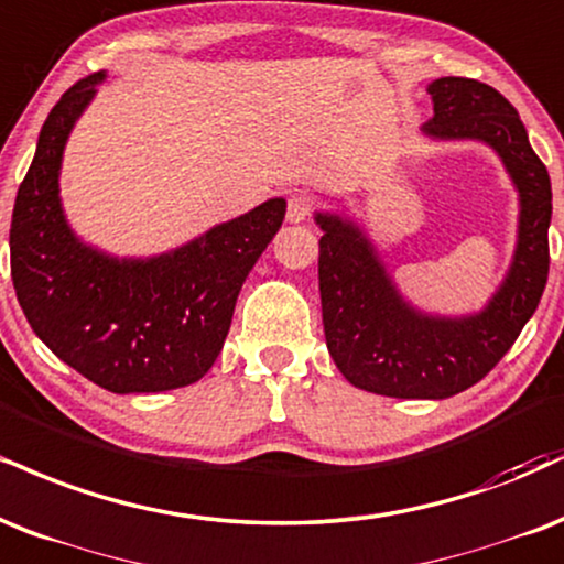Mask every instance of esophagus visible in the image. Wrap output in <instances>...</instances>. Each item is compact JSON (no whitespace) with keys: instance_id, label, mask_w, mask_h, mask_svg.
<instances>
[{"instance_id":"obj_1","label":"esophagus","mask_w":564,"mask_h":564,"mask_svg":"<svg viewBox=\"0 0 564 564\" xmlns=\"http://www.w3.org/2000/svg\"><path fill=\"white\" fill-rule=\"evenodd\" d=\"M312 213V196L307 194H291L286 205V220L289 223H304Z\"/></svg>"}]
</instances>
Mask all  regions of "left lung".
<instances>
[{
    "label": "left lung",
    "instance_id": "left-lung-1",
    "mask_svg": "<svg viewBox=\"0 0 564 564\" xmlns=\"http://www.w3.org/2000/svg\"><path fill=\"white\" fill-rule=\"evenodd\" d=\"M433 141H478L497 152L518 192V241L499 289L484 310L438 315L399 291L359 223L315 213L321 226V302L325 344L357 389L397 399H446L478 383L531 321L549 275L552 183L520 115L497 88L473 78L429 84Z\"/></svg>",
    "mask_w": 564,
    "mask_h": 564
}]
</instances>
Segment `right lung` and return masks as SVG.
<instances>
[{"instance_id":"obj_1","label":"right lung","mask_w":564,"mask_h":564,"mask_svg":"<svg viewBox=\"0 0 564 564\" xmlns=\"http://www.w3.org/2000/svg\"><path fill=\"white\" fill-rule=\"evenodd\" d=\"M105 73L67 88L39 133L10 226L12 283L33 334L112 393L196 383L220 355L249 270L273 241L286 199L262 202L152 257L86 243L59 199L65 144Z\"/></svg>"}]
</instances>
